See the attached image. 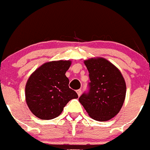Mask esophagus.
Segmentation results:
<instances>
[{"label":"esophagus","mask_w":150,"mask_h":150,"mask_svg":"<svg viewBox=\"0 0 150 150\" xmlns=\"http://www.w3.org/2000/svg\"><path fill=\"white\" fill-rule=\"evenodd\" d=\"M76 93H77V94H78V96H80L81 93H82V91H81L80 89H79L76 91Z\"/></svg>","instance_id":"1"}]
</instances>
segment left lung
<instances>
[{
	"instance_id": "obj_1",
	"label": "left lung",
	"mask_w": 150,
	"mask_h": 150,
	"mask_svg": "<svg viewBox=\"0 0 150 150\" xmlns=\"http://www.w3.org/2000/svg\"><path fill=\"white\" fill-rule=\"evenodd\" d=\"M89 71V92L79 101L91 118L105 122L113 118L122 108L126 96V83L122 73L102 57L84 61Z\"/></svg>"
}]
</instances>
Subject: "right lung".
Segmentation results:
<instances>
[{
  "mask_svg": "<svg viewBox=\"0 0 150 150\" xmlns=\"http://www.w3.org/2000/svg\"><path fill=\"white\" fill-rule=\"evenodd\" d=\"M71 65L70 60L51 61L31 74L25 85V102L35 116L42 120L54 119L70 100L78 98L65 76Z\"/></svg>",
  "mask_w": 150,
  "mask_h": 150,
  "instance_id": "add662e5",
  "label": "right lung"
}]
</instances>
